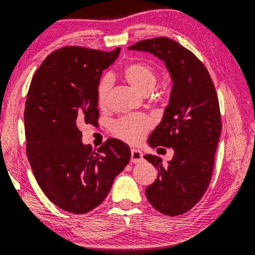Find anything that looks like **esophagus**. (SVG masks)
<instances>
[{
	"instance_id": "1",
	"label": "esophagus",
	"mask_w": 255,
	"mask_h": 255,
	"mask_svg": "<svg viewBox=\"0 0 255 255\" xmlns=\"http://www.w3.org/2000/svg\"><path fill=\"white\" fill-rule=\"evenodd\" d=\"M130 157H131V162H134V164H138V162L143 161V153L139 150L132 149Z\"/></svg>"
}]
</instances>
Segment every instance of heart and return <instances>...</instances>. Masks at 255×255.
<instances>
[{
  "instance_id": "heart-1",
  "label": "heart",
  "mask_w": 255,
  "mask_h": 255,
  "mask_svg": "<svg viewBox=\"0 0 255 255\" xmlns=\"http://www.w3.org/2000/svg\"><path fill=\"white\" fill-rule=\"evenodd\" d=\"M126 81L138 93L147 95L154 88L158 81V71L154 65L144 60H136L127 64L123 70ZM112 88L111 75L105 74L97 83V104L104 108L108 104L109 95ZM153 120L145 115H131L116 120L111 126V131L116 137L129 143H136L142 139L150 130Z\"/></svg>"
}]
</instances>
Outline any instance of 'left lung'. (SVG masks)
I'll use <instances>...</instances> for the list:
<instances>
[{
	"label": "left lung",
	"mask_w": 255,
	"mask_h": 255,
	"mask_svg": "<svg viewBox=\"0 0 255 255\" xmlns=\"http://www.w3.org/2000/svg\"><path fill=\"white\" fill-rule=\"evenodd\" d=\"M165 60L173 89L162 121L152 132V147H173V159L146 154L158 177L145 190L155 210L168 216L187 213L210 185L222 123L219 98L204 63L189 49L168 37L142 40L129 47Z\"/></svg>",
	"instance_id": "8db88e82"
}]
</instances>
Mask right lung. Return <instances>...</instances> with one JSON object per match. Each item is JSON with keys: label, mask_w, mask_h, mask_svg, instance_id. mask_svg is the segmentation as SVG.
Segmentation results:
<instances>
[{"label": "right lung", "mask_w": 255, "mask_h": 255, "mask_svg": "<svg viewBox=\"0 0 255 255\" xmlns=\"http://www.w3.org/2000/svg\"><path fill=\"white\" fill-rule=\"evenodd\" d=\"M119 52L57 49L37 68L27 93L26 153L33 174L50 201L73 214L97 207L130 160L126 143L109 138L96 151L82 144L80 130L97 127V83Z\"/></svg>", "instance_id": "obj_1"}]
</instances>
